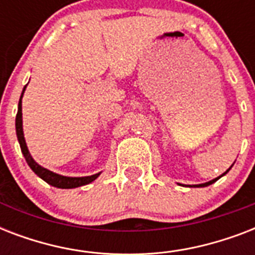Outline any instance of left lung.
<instances>
[{
  "instance_id": "left-lung-1",
  "label": "left lung",
  "mask_w": 255,
  "mask_h": 255,
  "mask_svg": "<svg viewBox=\"0 0 255 255\" xmlns=\"http://www.w3.org/2000/svg\"><path fill=\"white\" fill-rule=\"evenodd\" d=\"M230 168H232V167H230ZM230 168H229V169H228V170H226V172H225V173H224V174L228 173V172H229V170H230ZM224 174H221V176H220V177H222V176H224ZM220 177L214 178V180H212V181H209V182H205V184H198V185H194V186H198V188H200V186H208V185H210V184H213V182L217 181V180H218V178H220Z\"/></svg>"
}]
</instances>
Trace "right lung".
<instances>
[{
  "label": "right lung",
  "instance_id": "right-lung-1",
  "mask_svg": "<svg viewBox=\"0 0 255 255\" xmlns=\"http://www.w3.org/2000/svg\"><path fill=\"white\" fill-rule=\"evenodd\" d=\"M26 88V86H25ZM23 88V91H25ZM23 91H22V95H23ZM21 95V99H22ZM19 99V103H18V112L17 116H15V131H17V137L18 141H19V145H21V151L25 156L26 161L29 164V167L33 169V172L37 176L45 180L47 184L55 186V188H62V189H71V188H78V186L86 185V184H90L91 181H94L99 173L92 174V176H86V177H66V176H61V174H57L51 172V170L46 169V168H42L41 165H38L35 161L33 160V157L30 156L29 149L26 147L25 137H23V129H22V100Z\"/></svg>",
  "mask_w": 255,
  "mask_h": 255
}]
</instances>
